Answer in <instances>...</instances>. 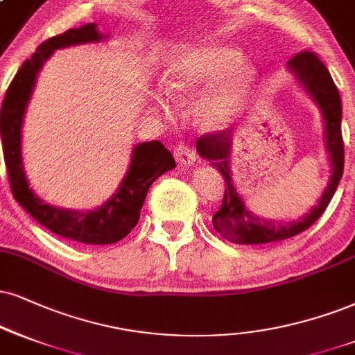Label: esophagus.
I'll list each match as a JSON object with an SVG mask.
<instances>
[{
	"instance_id": "34e87169",
	"label": "esophagus",
	"mask_w": 355,
	"mask_h": 355,
	"mask_svg": "<svg viewBox=\"0 0 355 355\" xmlns=\"http://www.w3.org/2000/svg\"><path fill=\"white\" fill-rule=\"evenodd\" d=\"M174 156H176V161L181 166H192L196 163V159H198V155H196V151L184 143L178 144L176 151H174Z\"/></svg>"
}]
</instances>
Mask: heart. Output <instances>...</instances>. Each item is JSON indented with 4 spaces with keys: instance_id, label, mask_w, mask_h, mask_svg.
<instances>
[{
    "instance_id": "1",
    "label": "heart",
    "mask_w": 355,
    "mask_h": 355,
    "mask_svg": "<svg viewBox=\"0 0 355 355\" xmlns=\"http://www.w3.org/2000/svg\"><path fill=\"white\" fill-rule=\"evenodd\" d=\"M163 78L166 92L176 100L192 98L207 86L196 100L194 120L200 130L218 133L234 126L242 115L258 71L243 60L242 51L234 44L205 41L179 52L168 64ZM168 98L155 92L153 107L171 116L174 103Z\"/></svg>"
}]
</instances>
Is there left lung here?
Listing matches in <instances>:
<instances>
[{
	"label": "left lung",
	"mask_w": 355,
	"mask_h": 355,
	"mask_svg": "<svg viewBox=\"0 0 355 355\" xmlns=\"http://www.w3.org/2000/svg\"><path fill=\"white\" fill-rule=\"evenodd\" d=\"M288 71L296 78L304 94L313 100L319 108L322 125H324V146L329 155L331 176L326 189L322 191L318 204L311 211L306 212L296 220H271L253 214L240 198L232 179V153H234V133L229 130L222 133L207 135L198 139L196 150L199 156L207 159L218 173L224 176L225 194L222 207L212 217V225L220 237L239 245H260L271 243L295 237L301 232L309 229L331 202L332 196L338 189L344 171V143L340 135V120L343 107L340 95L332 82L331 73L324 64L313 52H301L288 62Z\"/></svg>",
	"instance_id": "left-lung-1"
}]
</instances>
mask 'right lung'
I'll list each match as a JSON object with an SVG mask.
<instances>
[{"label":"right lung","mask_w":355,"mask_h":355,"mask_svg":"<svg viewBox=\"0 0 355 355\" xmlns=\"http://www.w3.org/2000/svg\"><path fill=\"white\" fill-rule=\"evenodd\" d=\"M108 39V34H102L97 24L92 23L44 41L12 78L0 112L3 155L15 199L52 234L85 245H110L126 237L138 224L139 211L153 182L176 168L171 151L157 139L135 144L128 171L116 191L102 205L87 211L52 205L39 198L29 186L23 163V123L39 72L55 51Z\"/></svg>","instance_id":"add662e5"}]
</instances>
